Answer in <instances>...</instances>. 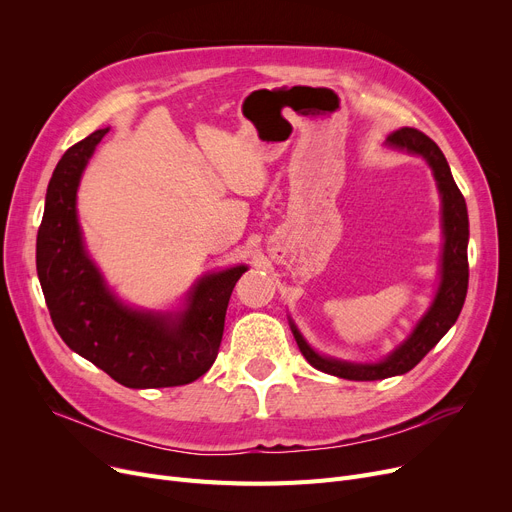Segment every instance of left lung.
Segmentation results:
<instances>
[{
  "mask_svg": "<svg viewBox=\"0 0 512 512\" xmlns=\"http://www.w3.org/2000/svg\"><path fill=\"white\" fill-rule=\"evenodd\" d=\"M388 143L392 147L423 155L427 164L432 166L434 176L438 180V188L442 195V222H444L442 282L434 299V305L429 307L427 315L419 321L413 334L382 363L355 365V363H342L336 359L321 357L303 340L299 330L292 326L294 340H297L303 357L315 369L330 375H338V378H344V380H355V382L384 380V378H392V375H402L411 371L452 328L456 317H459L463 309V303L467 297V286H469L467 203L450 174V166L444 153L432 139L427 137V134L409 126L394 130L388 137Z\"/></svg>",
  "mask_w": 512,
  "mask_h": 512,
  "instance_id": "left-lung-1",
  "label": "left lung"
}]
</instances>
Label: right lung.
Wrapping results in <instances>:
<instances>
[{"instance_id":"right-lung-1","label":"right lung","mask_w":512,"mask_h":512,"mask_svg":"<svg viewBox=\"0 0 512 512\" xmlns=\"http://www.w3.org/2000/svg\"><path fill=\"white\" fill-rule=\"evenodd\" d=\"M107 128L72 145L47 186L37 234V274L62 340L126 388L191 384L220 351L230 294L245 265L203 278L184 313L153 315L120 305L83 249L76 188Z\"/></svg>"}]
</instances>
